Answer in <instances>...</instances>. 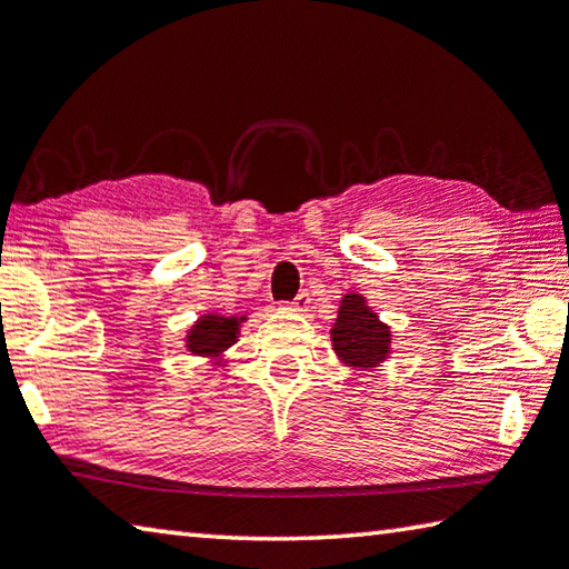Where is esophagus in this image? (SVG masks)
I'll list each match as a JSON object with an SVG mask.
<instances>
[{"mask_svg":"<svg viewBox=\"0 0 569 569\" xmlns=\"http://www.w3.org/2000/svg\"><path fill=\"white\" fill-rule=\"evenodd\" d=\"M309 306H311L309 293H299L291 303H286V309L288 311H296V313H303V311H309Z\"/></svg>","mask_w":569,"mask_h":569,"instance_id":"esophagus-1","label":"esophagus"}]
</instances>
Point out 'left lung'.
Returning <instances> with one entry per match:
<instances>
[{
  "instance_id": "obj_1",
  "label": "left lung",
  "mask_w": 569,
  "mask_h": 569,
  "mask_svg": "<svg viewBox=\"0 0 569 569\" xmlns=\"http://www.w3.org/2000/svg\"><path fill=\"white\" fill-rule=\"evenodd\" d=\"M331 347L349 369H375L392 355V331L362 293H345L331 327Z\"/></svg>"
}]
</instances>
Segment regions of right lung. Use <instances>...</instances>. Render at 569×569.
Instances as JSON below:
<instances>
[{"instance_id": "right-lung-1", "label": "right lung", "mask_w": 569, "mask_h": 569, "mask_svg": "<svg viewBox=\"0 0 569 569\" xmlns=\"http://www.w3.org/2000/svg\"><path fill=\"white\" fill-rule=\"evenodd\" d=\"M248 317H220V313H202L187 329V349L194 357L210 359L212 365H222V355L238 341L240 323Z\"/></svg>"}]
</instances>
